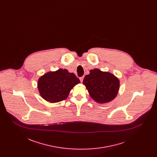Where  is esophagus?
I'll list each match as a JSON object with an SVG mask.
<instances>
[{"label":"esophagus","mask_w":157,"mask_h":157,"mask_svg":"<svg viewBox=\"0 0 157 157\" xmlns=\"http://www.w3.org/2000/svg\"><path fill=\"white\" fill-rule=\"evenodd\" d=\"M83 76H82V77H80L79 78V79H80V81H81V82H82V81H83Z\"/></svg>","instance_id":"1"}]
</instances>
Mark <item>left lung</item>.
<instances>
[{
  "instance_id": "1",
  "label": "left lung",
  "mask_w": 157,
  "mask_h": 157,
  "mask_svg": "<svg viewBox=\"0 0 157 157\" xmlns=\"http://www.w3.org/2000/svg\"><path fill=\"white\" fill-rule=\"evenodd\" d=\"M83 84L92 98L100 104L112 101L117 97L120 88V81L115 75L98 69H91L90 74L84 78Z\"/></svg>"
}]
</instances>
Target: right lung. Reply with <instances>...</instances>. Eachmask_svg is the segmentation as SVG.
<instances>
[{"instance_id":"right-lung-1","label":"right lung","mask_w":157,"mask_h":157,"mask_svg":"<svg viewBox=\"0 0 157 157\" xmlns=\"http://www.w3.org/2000/svg\"><path fill=\"white\" fill-rule=\"evenodd\" d=\"M79 83V79L74 73L69 72L66 69H59L40 76L37 88L44 99L51 103H56L67 99L70 91Z\"/></svg>"}]
</instances>
